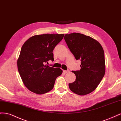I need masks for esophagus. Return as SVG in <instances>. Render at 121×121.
I'll return each mask as SVG.
<instances>
[{
    "label": "esophagus",
    "mask_w": 121,
    "mask_h": 121,
    "mask_svg": "<svg viewBox=\"0 0 121 121\" xmlns=\"http://www.w3.org/2000/svg\"><path fill=\"white\" fill-rule=\"evenodd\" d=\"M69 72V70H68V71H63V72L65 73V74H67V73H68Z\"/></svg>",
    "instance_id": "esophagus-1"
}]
</instances>
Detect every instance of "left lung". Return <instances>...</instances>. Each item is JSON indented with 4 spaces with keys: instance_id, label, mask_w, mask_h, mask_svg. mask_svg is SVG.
<instances>
[{
    "instance_id": "8db88e82",
    "label": "left lung",
    "mask_w": 121,
    "mask_h": 121,
    "mask_svg": "<svg viewBox=\"0 0 121 121\" xmlns=\"http://www.w3.org/2000/svg\"><path fill=\"white\" fill-rule=\"evenodd\" d=\"M64 39L76 60L81 61V69L72 71L76 80L69 84V89L79 95L90 93L96 88L105 74L103 48L97 40L77 33L65 34Z\"/></svg>"
}]
</instances>
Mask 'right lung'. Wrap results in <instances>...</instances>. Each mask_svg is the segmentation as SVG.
Instances as JSON below:
<instances>
[{
	"instance_id": "right-lung-1",
	"label": "right lung",
	"mask_w": 121,
	"mask_h": 121,
	"mask_svg": "<svg viewBox=\"0 0 121 121\" xmlns=\"http://www.w3.org/2000/svg\"><path fill=\"white\" fill-rule=\"evenodd\" d=\"M64 34L36 35L23 45L17 60V69L25 86L31 92L42 94L52 90L60 69L45 64L53 60L54 47L63 39Z\"/></svg>"
}]
</instances>
